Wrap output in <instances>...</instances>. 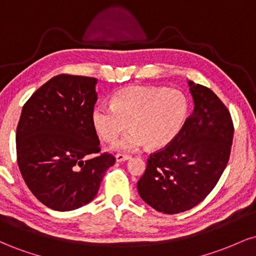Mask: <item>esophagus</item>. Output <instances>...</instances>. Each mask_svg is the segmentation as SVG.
Here are the masks:
<instances>
[{
  "label": "esophagus",
  "instance_id": "1",
  "mask_svg": "<svg viewBox=\"0 0 256 256\" xmlns=\"http://www.w3.org/2000/svg\"><path fill=\"white\" fill-rule=\"evenodd\" d=\"M131 156L130 155H125V154H116V162H122V161L130 160Z\"/></svg>",
  "mask_w": 256,
  "mask_h": 256
}]
</instances>
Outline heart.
I'll return each instance as SVG.
<instances>
[{
  "label": "heart",
  "instance_id": "1",
  "mask_svg": "<svg viewBox=\"0 0 256 256\" xmlns=\"http://www.w3.org/2000/svg\"><path fill=\"white\" fill-rule=\"evenodd\" d=\"M189 104L182 91L164 86H126L92 112V124L102 140L110 142L126 128L132 131L116 140V152H137L146 143L152 149L165 148L183 128Z\"/></svg>",
  "mask_w": 256,
  "mask_h": 256
}]
</instances>
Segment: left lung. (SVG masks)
<instances>
[{"mask_svg":"<svg viewBox=\"0 0 256 256\" xmlns=\"http://www.w3.org/2000/svg\"><path fill=\"white\" fill-rule=\"evenodd\" d=\"M188 85L192 114L172 143L149 156L137 183L140 198L165 214L198 204L218 183L231 152L230 112L210 89L192 80Z\"/></svg>","mask_w":256,"mask_h":256,"instance_id":"1","label":"left lung"}]
</instances>
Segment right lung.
I'll return each mask as SVG.
<instances>
[{
  "label": "right lung",
  "instance_id": "add662e5",
  "mask_svg": "<svg viewBox=\"0 0 256 256\" xmlns=\"http://www.w3.org/2000/svg\"><path fill=\"white\" fill-rule=\"evenodd\" d=\"M98 79L60 74L34 91L16 128L18 166L38 201L58 212L77 210L98 195L113 155L100 154L92 124Z\"/></svg>",
  "mask_w": 256,
  "mask_h": 256
}]
</instances>
